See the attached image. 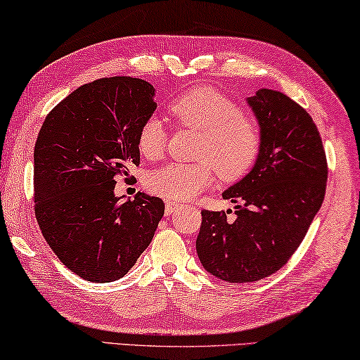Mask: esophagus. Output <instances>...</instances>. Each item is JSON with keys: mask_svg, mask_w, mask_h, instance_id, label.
Returning a JSON list of instances; mask_svg holds the SVG:
<instances>
[{"mask_svg": "<svg viewBox=\"0 0 360 360\" xmlns=\"http://www.w3.org/2000/svg\"><path fill=\"white\" fill-rule=\"evenodd\" d=\"M178 211V203H173V202H167V205H165V214L169 216L173 214Z\"/></svg>", "mask_w": 360, "mask_h": 360, "instance_id": "34e87169", "label": "esophagus"}]
</instances>
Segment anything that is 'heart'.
I'll use <instances>...</instances> for the list:
<instances>
[{
	"label": "heart",
	"instance_id": "b5f03b06",
	"mask_svg": "<svg viewBox=\"0 0 360 360\" xmlns=\"http://www.w3.org/2000/svg\"><path fill=\"white\" fill-rule=\"evenodd\" d=\"M169 113L179 127L197 131V163H169L150 171L147 191L169 202L191 200L213 184L237 181L252 169L261 150V128L253 117L243 115L237 102L211 88H195L178 96ZM138 150L146 160L162 157L167 129L157 117L144 120L138 131Z\"/></svg>",
	"mask_w": 360,
	"mask_h": 360
}]
</instances>
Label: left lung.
<instances>
[{
  "label": "left lung",
  "mask_w": 360,
  "mask_h": 360,
  "mask_svg": "<svg viewBox=\"0 0 360 360\" xmlns=\"http://www.w3.org/2000/svg\"><path fill=\"white\" fill-rule=\"evenodd\" d=\"M247 102L261 128L259 157L222 193L236 203V219L202 210L195 242L205 269L229 283L261 281L287 264L322 207L328 173L321 134L303 107L266 88Z\"/></svg>",
  "instance_id": "obj_1"
}]
</instances>
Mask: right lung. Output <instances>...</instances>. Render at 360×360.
<instances>
[{"instance_id":"right-lung-1","label":"right lung","mask_w":360,"mask_h":360,"mask_svg":"<svg viewBox=\"0 0 360 360\" xmlns=\"http://www.w3.org/2000/svg\"><path fill=\"white\" fill-rule=\"evenodd\" d=\"M146 79L112 77L83 84L48 113L33 152L35 216L51 250L84 281L127 274L149 247L165 213L162 198L115 197V176L139 165L136 139L152 117Z\"/></svg>"}]
</instances>
